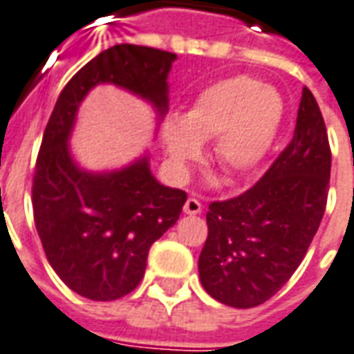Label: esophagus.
Masks as SVG:
<instances>
[{"instance_id":"34e87169","label":"esophagus","mask_w":354,"mask_h":354,"mask_svg":"<svg viewBox=\"0 0 354 354\" xmlns=\"http://www.w3.org/2000/svg\"><path fill=\"white\" fill-rule=\"evenodd\" d=\"M183 211L187 213V215H200L202 213V203L198 202L196 198H188L185 205H183Z\"/></svg>"}]
</instances>
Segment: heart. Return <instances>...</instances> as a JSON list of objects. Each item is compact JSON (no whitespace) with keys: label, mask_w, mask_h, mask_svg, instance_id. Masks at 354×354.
Here are the masks:
<instances>
[{"label":"heart","mask_w":354,"mask_h":354,"mask_svg":"<svg viewBox=\"0 0 354 354\" xmlns=\"http://www.w3.org/2000/svg\"><path fill=\"white\" fill-rule=\"evenodd\" d=\"M283 118L277 90L237 75L202 90L180 118L162 126L164 147L175 174H187L202 143L215 138L213 156L232 175L251 171L272 149Z\"/></svg>","instance_id":"1"}]
</instances>
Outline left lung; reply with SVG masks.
Here are the masks:
<instances>
[{
  "instance_id": "8db88e82",
  "label": "left lung",
  "mask_w": 354,
  "mask_h": 354,
  "mask_svg": "<svg viewBox=\"0 0 354 354\" xmlns=\"http://www.w3.org/2000/svg\"><path fill=\"white\" fill-rule=\"evenodd\" d=\"M330 166L324 118L304 88L292 139L264 177L243 194L209 205L198 260L209 296L230 308H254L292 277L324 215Z\"/></svg>"
}]
</instances>
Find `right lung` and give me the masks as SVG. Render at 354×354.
<instances>
[{"instance_id": "1", "label": "right lung", "mask_w": 354, "mask_h": 354, "mask_svg": "<svg viewBox=\"0 0 354 354\" xmlns=\"http://www.w3.org/2000/svg\"><path fill=\"white\" fill-rule=\"evenodd\" d=\"M175 60L151 46H111L73 75L46 124L32 187L35 228L54 272L88 300H118L141 283L151 245L177 223L187 192L160 185L149 154L122 169H82L68 145L77 111L107 82L147 100L162 118Z\"/></svg>"}]
</instances>
